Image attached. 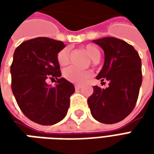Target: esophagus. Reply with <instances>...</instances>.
<instances>
[{
	"label": "esophagus",
	"mask_w": 154,
	"mask_h": 154,
	"mask_svg": "<svg viewBox=\"0 0 154 154\" xmlns=\"http://www.w3.org/2000/svg\"><path fill=\"white\" fill-rule=\"evenodd\" d=\"M81 87H82L81 85H75V89L76 90H79V89H81Z\"/></svg>",
	"instance_id": "esophagus-1"
}]
</instances>
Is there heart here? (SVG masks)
Wrapping results in <instances>:
<instances>
[{"instance_id": "obj_1", "label": "heart", "mask_w": 154, "mask_h": 154, "mask_svg": "<svg viewBox=\"0 0 154 154\" xmlns=\"http://www.w3.org/2000/svg\"><path fill=\"white\" fill-rule=\"evenodd\" d=\"M83 49L91 59L93 61V63L97 62L100 58V56H101L100 51L97 46H95L93 44H87L83 48ZM69 57H70L69 48H64L62 50L59 51L57 56V62L59 65L61 66L67 65L69 63ZM63 77L68 82H71L72 83L80 84L87 81L88 78H90L91 77V72L87 70H79L77 67L71 66L64 69Z\"/></svg>"}]
</instances>
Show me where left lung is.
Masks as SVG:
<instances>
[{
    "mask_svg": "<svg viewBox=\"0 0 154 154\" xmlns=\"http://www.w3.org/2000/svg\"><path fill=\"white\" fill-rule=\"evenodd\" d=\"M104 51L105 62L97 75L106 80V89L95 86L87 103L91 116L104 124L121 121L132 112L142 84L141 59L138 52L125 41L114 37L93 40Z\"/></svg>",
    "mask_w": 154,
    "mask_h": 154,
    "instance_id": "left-lung-1",
    "label": "left lung"
}]
</instances>
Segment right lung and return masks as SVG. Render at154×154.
Listing matches in <instances>:
<instances>
[{"label": "right lung", "mask_w": 154, "mask_h": 154, "mask_svg": "<svg viewBox=\"0 0 154 154\" xmlns=\"http://www.w3.org/2000/svg\"><path fill=\"white\" fill-rule=\"evenodd\" d=\"M66 45L62 41L38 37L16 48L11 67V89L26 117L42 125H52L63 119L74 93L73 84L61 77L57 56ZM48 77L57 84L50 87Z\"/></svg>", "instance_id": "add662e5"}]
</instances>
